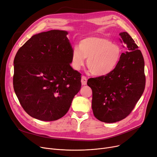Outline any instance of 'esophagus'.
<instances>
[{
	"label": "esophagus",
	"mask_w": 157,
	"mask_h": 157,
	"mask_svg": "<svg viewBox=\"0 0 157 157\" xmlns=\"http://www.w3.org/2000/svg\"><path fill=\"white\" fill-rule=\"evenodd\" d=\"M81 83L82 85H86L87 84V78L85 76H82L81 78Z\"/></svg>",
	"instance_id": "esophagus-1"
}]
</instances>
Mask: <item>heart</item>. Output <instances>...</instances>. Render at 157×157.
Wrapping results in <instances>:
<instances>
[{
    "label": "heart",
    "instance_id": "heart-1",
    "mask_svg": "<svg viewBox=\"0 0 157 157\" xmlns=\"http://www.w3.org/2000/svg\"><path fill=\"white\" fill-rule=\"evenodd\" d=\"M122 50L117 44L103 37L91 36L78 42L71 52L73 68L79 70L87 59V67L92 75L104 76L110 73L119 63Z\"/></svg>",
    "mask_w": 157,
    "mask_h": 157
}]
</instances>
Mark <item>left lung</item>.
I'll return each instance as SVG.
<instances>
[{
	"mask_svg": "<svg viewBox=\"0 0 157 157\" xmlns=\"http://www.w3.org/2000/svg\"><path fill=\"white\" fill-rule=\"evenodd\" d=\"M127 52L121 54L119 64L110 73L88 79L93 91L94 117L107 123L128 116L143 94L146 84L144 58L138 46L126 32L119 33Z\"/></svg>",
	"mask_w": 157,
	"mask_h": 157,
	"instance_id": "left-lung-1",
	"label": "left lung"
}]
</instances>
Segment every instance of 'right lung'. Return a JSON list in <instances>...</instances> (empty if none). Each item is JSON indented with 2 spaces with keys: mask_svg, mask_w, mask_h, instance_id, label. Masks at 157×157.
<instances>
[{
  "mask_svg": "<svg viewBox=\"0 0 157 157\" xmlns=\"http://www.w3.org/2000/svg\"><path fill=\"white\" fill-rule=\"evenodd\" d=\"M68 34L60 30L35 34L14 57V92L26 113L39 120L63 117L80 89L81 74L70 66Z\"/></svg>",
  "mask_w": 157,
  "mask_h": 157,
  "instance_id": "obj_1",
  "label": "right lung"
}]
</instances>
